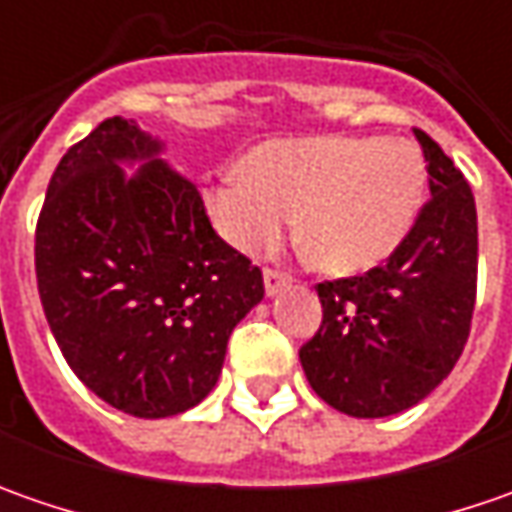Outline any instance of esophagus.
<instances>
[{"label":"esophagus","mask_w":512,"mask_h":512,"mask_svg":"<svg viewBox=\"0 0 512 512\" xmlns=\"http://www.w3.org/2000/svg\"><path fill=\"white\" fill-rule=\"evenodd\" d=\"M285 287H290V276L279 270H265V293L267 296H279Z\"/></svg>","instance_id":"34e87169"}]
</instances>
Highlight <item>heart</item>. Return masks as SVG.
<instances>
[{"label":"heart","instance_id":"obj_1","mask_svg":"<svg viewBox=\"0 0 512 512\" xmlns=\"http://www.w3.org/2000/svg\"><path fill=\"white\" fill-rule=\"evenodd\" d=\"M424 165L402 139L302 136L247 153L245 170H222L205 187L216 233L239 253L273 247L293 213L310 262L356 276L402 245L419 216Z\"/></svg>","mask_w":512,"mask_h":512}]
</instances>
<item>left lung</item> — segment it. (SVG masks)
Wrapping results in <instances>:
<instances>
[{
    "instance_id": "obj_1",
    "label": "left lung",
    "mask_w": 512,
    "mask_h": 512,
    "mask_svg": "<svg viewBox=\"0 0 512 512\" xmlns=\"http://www.w3.org/2000/svg\"><path fill=\"white\" fill-rule=\"evenodd\" d=\"M430 202L387 265L319 285L322 327L299 350L310 387L339 413L384 419L427 399L462 356L479 267L473 190L424 133Z\"/></svg>"
}]
</instances>
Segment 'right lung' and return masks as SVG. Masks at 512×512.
<instances>
[{"label":"right lung","mask_w":512,"mask_h":512,"mask_svg":"<svg viewBox=\"0 0 512 512\" xmlns=\"http://www.w3.org/2000/svg\"><path fill=\"white\" fill-rule=\"evenodd\" d=\"M162 150L133 119H105L62 156L36 225L53 339L88 390L136 419L202 402L233 327L265 299L262 270L219 239Z\"/></svg>","instance_id":"right-lung-1"}]
</instances>
